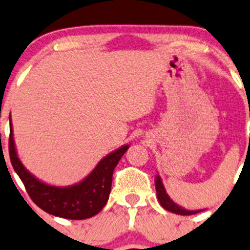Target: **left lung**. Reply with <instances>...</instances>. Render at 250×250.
Wrapping results in <instances>:
<instances>
[{
	"label": "left lung",
	"instance_id": "left-lung-1",
	"mask_svg": "<svg viewBox=\"0 0 250 250\" xmlns=\"http://www.w3.org/2000/svg\"><path fill=\"white\" fill-rule=\"evenodd\" d=\"M155 184H156V192H157V198H158V202L161 203V206L166 209V210L170 211V213L174 214H178V215H192V214H197L202 210H188L185 209L184 207L179 206L176 204L172 198L169 197V195L167 193L166 191L165 185L162 183V179L161 176L156 175L155 178Z\"/></svg>",
	"mask_w": 250,
	"mask_h": 250
}]
</instances>
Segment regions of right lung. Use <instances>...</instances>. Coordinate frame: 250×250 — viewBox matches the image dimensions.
I'll return each instance as SVG.
<instances>
[{
    "mask_svg": "<svg viewBox=\"0 0 250 250\" xmlns=\"http://www.w3.org/2000/svg\"><path fill=\"white\" fill-rule=\"evenodd\" d=\"M13 135L9 116V157L31 200L48 214L71 220L92 218L104 208L111 192L113 169L129 147L125 144L110 152L83 180L74 185L55 186L40 180L25 168L18 157Z\"/></svg>",
    "mask_w": 250,
    "mask_h": 250,
    "instance_id": "right-lung-1",
    "label": "right lung"
}]
</instances>
